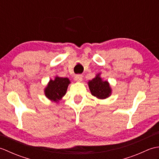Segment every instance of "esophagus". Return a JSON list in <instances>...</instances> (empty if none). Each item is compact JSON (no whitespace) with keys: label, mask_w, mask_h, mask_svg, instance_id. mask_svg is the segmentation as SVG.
Instances as JSON below:
<instances>
[{"label":"esophagus","mask_w":159,"mask_h":159,"mask_svg":"<svg viewBox=\"0 0 159 159\" xmlns=\"http://www.w3.org/2000/svg\"><path fill=\"white\" fill-rule=\"evenodd\" d=\"M74 79L77 82H81L83 80V76L82 75H76L74 76Z\"/></svg>","instance_id":"obj_1"}]
</instances>
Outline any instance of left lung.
<instances>
[{
	"instance_id": "8db88e82",
	"label": "left lung",
	"mask_w": 159,
	"mask_h": 159,
	"mask_svg": "<svg viewBox=\"0 0 159 159\" xmlns=\"http://www.w3.org/2000/svg\"><path fill=\"white\" fill-rule=\"evenodd\" d=\"M100 74L88 82L90 92L93 96L99 99H105L111 94V88L107 80H102Z\"/></svg>"
}]
</instances>
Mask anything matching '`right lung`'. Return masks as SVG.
I'll list each match as a JSON object with an SVG mask.
<instances>
[{"label":"right lung","mask_w":159,"mask_h":159,"mask_svg":"<svg viewBox=\"0 0 159 159\" xmlns=\"http://www.w3.org/2000/svg\"><path fill=\"white\" fill-rule=\"evenodd\" d=\"M70 83L67 78L56 76L55 80H50L44 89L45 96L52 102H58L65 96Z\"/></svg>","instance_id":"add662e5"}]
</instances>
